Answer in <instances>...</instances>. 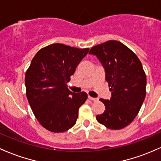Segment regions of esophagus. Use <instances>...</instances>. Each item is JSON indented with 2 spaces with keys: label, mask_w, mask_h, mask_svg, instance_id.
Here are the masks:
<instances>
[{
  "label": "esophagus",
  "mask_w": 161,
  "mask_h": 161,
  "mask_svg": "<svg viewBox=\"0 0 161 161\" xmlns=\"http://www.w3.org/2000/svg\"><path fill=\"white\" fill-rule=\"evenodd\" d=\"M88 99L91 101H93V102H96V101L98 100V99L97 98H94V97H90V96H88Z\"/></svg>",
  "instance_id": "1"
}]
</instances>
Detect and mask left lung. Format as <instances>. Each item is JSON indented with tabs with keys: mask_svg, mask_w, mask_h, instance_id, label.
Returning <instances> with one entry per match:
<instances>
[{
	"mask_svg": "<svg viewBox=\"0 0 161 161\" xmlns=\"http://www.w3.org/2000/svg\"><path fill=\"white\" fill-rule=\"evenodd\" d=\"M100 60L106 72L112 97L100 99L106 110L97 120L106 128L122 129L138 115L146 95V75L137 55L122 42L109 40L89 52Z\"/></svg>",
	"mask_w": 161,
	"mask_h": 161,
	"instance_id": "obj_1",
	"label": "left lung"
}]
</instances>
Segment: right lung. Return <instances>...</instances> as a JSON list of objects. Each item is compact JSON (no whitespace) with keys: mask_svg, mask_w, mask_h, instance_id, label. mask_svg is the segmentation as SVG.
I'll list each match as a JSON object with an SVG mask.
<instances>
[{"mask_svg":"<svg viewBox=\"0 0 161 161\" xmlns=\"http://www.w3.org/2000/svg\"><path fill=\"white\" fill-rule=\"evenodd\" d=\"M89 48H77L60 43L41 48L34 56L25 76L26 97L42 127L55 133L73 127L79 108L85 103V92L75 93L67 83Z\"/></svg>","mask_w":161,"mask_h":161,"instance_id":"obj_1","label":"right lung"}]
</instances>
